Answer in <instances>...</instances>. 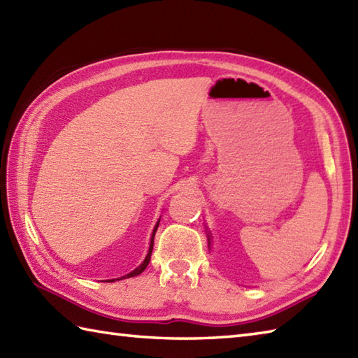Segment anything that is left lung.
<instances>
[{
	"instance_id": "left-lung-1",
	"label": "left lung",
	"mask_w": 358,
	"mask_h": 358,
	"mask_svg": "<svg viewBox=\"0 0 358 358\" xmlns=\"http://www.w3.org/2000/svg\"><path fill=\"white\" fill-rule=\"evenodd\" d=\"M209 240H210V238H209Z\"/></svg>"
}]
</instances>
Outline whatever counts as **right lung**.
Returning a JSON list of instances; mask_svg holds the SVG:
<instances>
[{
	"label": "right lung",
	"instance_id": "right-lung-1",
	"mask_svg": "<svg viewBox=\"0 0 358 358\" xmlns=\"http://www.w3.org/2000/svg\"><path fill=\"white\" fill-rule=\"evenodd\" d=\"M159 223V222H158ZM158 223L155 224V229H154V232H152V238H150V246H149V252H148V255H146V258H144V262L138 266V268L136 269H134L131 273H127V275H124V277H121V278H117V280H123V278H129V277H135V275H140V273L148 268V264H149V262H150V255H152V249H154V237H155V232H157V227H158ZM109 281H115V280H109Z\"/></svg>",
	"mask_w": 358,
	"mask_h": 358
}]
</instances>
